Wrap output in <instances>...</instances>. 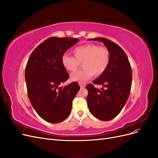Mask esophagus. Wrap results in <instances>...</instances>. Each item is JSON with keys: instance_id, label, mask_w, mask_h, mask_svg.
Returning <instances> with one entry per match:
<instances>
[{"instance_id": "obj_1", "label": "esophagus", "mask_w": 158, "mask_h": 158, "mask_svg": "<svg viewBox=\"0 0 158 158\" xmlns=\"http://www.w3.org/2000/svg\"><path fill=\"white\" fill-rule=\"evenodd\" d=\"M79 85L81 88H84L85 87V84L84 83H79Z\"/></svg>"}]
</instances>
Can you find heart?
Instances as JSON below:
<instances>
[{
    "mask_svg": "<svg viewBox=\"0 0 158 158\" xmlns=\"http://www.w3.org/2000/svg\"><path fill=\"white\" fill-rule=\"evenodd\" d=\"M74 56L64 53L61 57V63L69 71L77 70L82 63L84 69L71 74V80L84 82L92 77L102 75L107 70L110 61V52L106 47L88 44L76 47L73 51Z\"/></svg>",
    "mask_w": 158,
    "mask_h": 158,
    "instance_id": "obj_1",
    "label": "heart"
}]
</instances>
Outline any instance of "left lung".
Listing matches in <instances>:
<instances>
[{
    "label": "left lung",
    "instance_id": "left-lung-1",
    "mask_svg": "<svg viewBox=\"0 0 158 158\" xmlns=\"http://www.w3.org/2000/svg\"><path fill=\"white\" fill-rule=\"evenodd\" d=\"M89 40L103 42L110 52L107 70L93 81L94 84L102 85L105 88L86 85L90 113L99 120L107 121L117 117L127 102L132 85V69L126 53L115 43L103 37Z\"/></svg>",
    "mask_w": 158,
    "mask_h": 158
}]
</instances>
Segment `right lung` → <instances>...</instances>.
<instances>
[{
  "label": "right lung",
  "instance_id": "right-lung-1",
  "mask_svg": "<svg viewBox=\"0 0 158 158\" xmlns=\"http://www.w3.org/2000/svg\"><path fill=\"white\" fill-rule=\"evenodd\" d=\"M77 38L49 37L31 52L25 69L28 98L33 109L45 121L59 123L71 112L73 101L80 89L78 83L59 87L69 78L61 63L66 50Z\"/></svg>",
  "mask_w": 158,
  "mask_h": 158
}]
</instances>
